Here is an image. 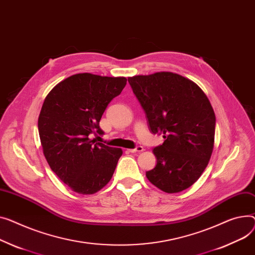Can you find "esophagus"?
<instances>
[{
	"mask_svg": "<svg viewBox=\"0 0 255 255\" xmlns=\"http://www.w3.org/2000/svg\"><path fill=\"white\" fill-rule=\"evenodd\" d=\"M142 150H143V147H142L141 145H137L136 147L129 148V149H128L129 152H136V151H142Z\"/></svg>",
	"mask_w": 255,
	"mask_h": 255,
	"instance_id": "34e87169",
	"label": "esophagus"
}]
</instances>
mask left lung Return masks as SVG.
<instances>
[{
    "label": "left lung",
    "instance_id": "obj_1",
    "mask_svg": "<svg viewBox=\"0 0 255 255\" xmlns=\"http://www.w3.org/2000/svg\"><path fill=\"white\" fill-rule=\"evenodd\" d=\"M143 109L149 131L163 134L154 147L157 158L147 179L165 193H178L194 184L210 160L215 115L205 93L193 81L161 72L128 78Z\"/></svg>",
    "mask_w": 255,
    "mask_h": 255
}]
</instances>
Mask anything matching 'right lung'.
Wrapping results in <instances>:
<instances>
[{
  "label": "right lung",
  "instance_id": "add662e5",
  "mask_svg": "<svg viewBox=\"0 0 255 255\" xmlns=\"http://www.w3.org/2000/svg\"><path fill=\"white\" fill-rule=\"evenodd\" d=\"M127 79L77 74L58 83L46 96L38 128L44 156L67 186L91 195L111 180L121 148L90 139L103 135L99 121L109 104L122 92Z\"/></svg>",
  "mask_w": 255,
  "mask_h": 255
}]
</instances>
